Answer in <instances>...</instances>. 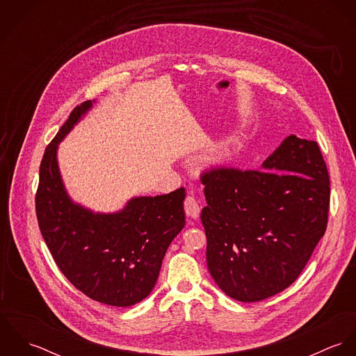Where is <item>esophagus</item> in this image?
Here are the masks:
<instances>
[{"instance_id":"1","label":"esophagus","mask_w":356,"mask_h":356,"mask_svg":"<svg viewBox=\"0 0 356 356\" xmlns=\"http://www.w3.org/2000/svg\"><path fill=\"white\" fill-rule=\"evenodd\" d=\"M184 207H185V212H186V215H188L189 218L196 219V218L199 216V213H200V205H199V202L196 200V197L188 196V197L185 199V202H184Z\"/></svg>"}]
</instances>
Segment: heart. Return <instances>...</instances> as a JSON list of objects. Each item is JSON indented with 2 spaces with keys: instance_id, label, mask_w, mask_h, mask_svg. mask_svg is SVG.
<instances>
[{
  "instance_id": "b5f03b06",
  "label": "heart",
  "mask_w": 356,
  "mask_h": 356,
  "mask_svg": "<svg viewBox=\"0 0 356 356\" xmlns=\"http://www.w3.org/2000/svg\"><path fill=\"white\" fill-rule=\"evenodd\" d=\"M222 154H226V152H223V153H222Z\"/></svg>"
}]
</instances>
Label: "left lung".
I'll return each mask as SVG.
<instances>
[{"label": "left lung", "instance_id": "8db88e82", "mask_svg": "<svg viewBox=\"0 0 356 356\" xmlns=\"http://www.w3.org/2000/svg\"><path fill=\"white\" fill-rule=\"evenodd\" d=\"M207 266L245 303L271 298L300 275L327 226L329 172L315 141L286 137L261 170L202 174Z\"/></svg>", "mask_w": 356, "mask_h": 356}]
</instances>
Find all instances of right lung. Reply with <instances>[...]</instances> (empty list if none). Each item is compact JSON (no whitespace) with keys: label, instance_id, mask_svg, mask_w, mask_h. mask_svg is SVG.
Segmentation results:
<instances>
[{"label":"right lung","instance_id":"add662e5","mask_svg":"<svg viewBox=\"0 0 356 356\" xmlns=\"http://www.w3.org/2000/svg\"><path fill=\"white\" fill-rule=\"evenodd\" d=\"M92 108L82 102L47 147L35 195L41 234L65 278L88 298L129 307L154 288L163 257L185 226V189L134 197L113 213H95L67 195L57 164V145Z\"/></svg>","mask_w":356,"mask_h":356}]
</instances>
